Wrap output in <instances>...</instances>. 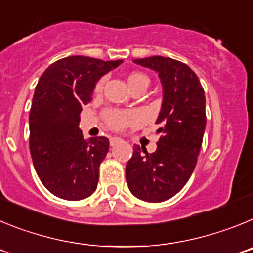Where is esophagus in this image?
<instances>
[{"instance_id":"34e87169","label":"esophagus","mask_w":253,"mask_h":253,"mask_svg":"<svg viewBox=\"0 0 253 253\" xmlns=\"http://www.w3.org/2000/svg\"><path fill=\"white\" fill-rule=\"evenodd\" d=\"M122 142H123V139H120V138H115V137L110 138V146L111 147L116 146V144H119V143H122Z\"/></svg>"}]
</instances>
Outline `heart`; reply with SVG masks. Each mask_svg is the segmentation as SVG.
Instances as JSON below:
<instances>
[{"label":"heart","mask_w":253,"mask_h":253,"mask_svg":"<svg viewBox=\"0 0 253 253\" xmlns=\"http://www.w3.org/2000/svg\"><path fill=\"white\" fill-rule=\"evenodd\" d=\"M128 84L130 86L131 91L138 88V87H146L147 88L149 84V78L140 72H131L128 76ZM102 87H104V78L99 80L97 84H95V92H101ZM135 120H137V116H135V114L130 113V111L107 110L105 113V123H106L109 128L114 129V130H120V129L125 128L126 125L135 122Z\"/></svg>","instance_id":"obj_1"}]
</instances>
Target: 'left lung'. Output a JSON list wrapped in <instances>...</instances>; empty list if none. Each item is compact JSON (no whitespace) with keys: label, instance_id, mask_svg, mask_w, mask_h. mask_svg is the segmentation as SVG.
Segmentation results:
<instances>
[{"label":"left lung","instance_id":"8db88e82","mask_svg":"<svg viewBox=\"0 0 253 253\" xmlns=\"http://www.w3.org/2000/svg\"><path fill=\"white\" fill-rule=\"evenodd\" d=\"M134 63L160 76L163 101L156 123L162 126L156 152L133 147L125 177L135 198L161 203L175 196L195 169L207 125L205 95L195 72L180 60L154 55Z\"/></svg>","mask_w":253,"mask_h":253}]
</instances>
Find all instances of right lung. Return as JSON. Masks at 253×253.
<instances>
[{
	"label": "right lung",
	"mask_w": 253,
	"mask_h": 253,
	"mask_svg": "<svg viewBox=\"0 0 253 253\" xmlns=\"http://www.w3.org/2000/svg\"><path fill=\"white\" fill-rule=\"evenodd\" d=\"M122 62L72 55L39 78L29 116L30 153L40 181L58 198L76 202L95 193L109 139H84L80 114L92 100L96 82Z\"/></svg>",
	"instance_id": "right-lung-1"
}]
</instances>
